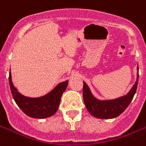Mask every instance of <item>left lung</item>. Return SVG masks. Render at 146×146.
Listing matches in <instances>:
<instances>
[{
    "label": "left lung",
    "instance_id": "8db88e82",
    "mask_svg": "<svg viewBox=\"0 0 146 146\" xmlns=\"http://www.w3.org/2000/svg\"><path fill=\"white\" fill-rule=\"evenodd\" d=\"M138 78L139 73L136 83L127 95L112 100H98L96 99L90 92L89 88L88 87L85 82H83L82 95L88 111L96 118L103 119L116 118L120 115L132 101L133 96L137 92Z\"/></svg>",
    "mask_w": 146,
    "mask_h": 146
}]
</instances>
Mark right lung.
<instances>
[{"label": "right lung", "instance_id": "add662e5", "mask_svg": "<svg viewBox=\"0 0 146 146\" xmlns=\"http://www.w3.org/2000/svg\"><path fill=\"white\" fill-rule=\"evenodd\" d=\"M9 82L12 95L18 106L29 117L45 118L51 117L57 112L59 107L62 94L68 85V80L59 83L54 89L46 95L37 98L25 97L18 92L13 85L11 74L9 72Z\"/></svg>", "mask_w": 146, "mask_h": 146}]
</instances>
